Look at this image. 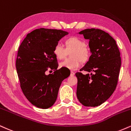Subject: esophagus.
<instances>
[{
	"mask_svg": "<svg viewBox=\"0 0 131 131\" xmlns=\"http://www.w3.org/2000/svg\"><path fill=\"white\" fill-rule=\"evenodd\" d=\"M74 75H75L74 72H73V71H71V72H70V75H71V76H73Z\"/></svg>",
	"mask_w": 131,
	"mask_h": 131,
	"instance_id": "obj_1",
	"label": "esophagus"
}]
</instances>
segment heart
<instances>
[{"instance_id":"heart-1","label":"heart","mask_w":131,"mask_h":131,"mask_svg":"<svg viewBox=\"0 0 131 131\" xmlns=\"http://www.w3.org/2000/svg\"><path fill=\"white\" fill-rule=\"evenodd\" d=\"M65 48L59 43L53 47V54L58 59L62 60L70 52L71 58L66 59L59 64V67L70 70H75L80 67L81 61L86 62L90 58V50L86 47V43L83 40L77 37H70L64 40Z\"/></svg>"}]
</instances>
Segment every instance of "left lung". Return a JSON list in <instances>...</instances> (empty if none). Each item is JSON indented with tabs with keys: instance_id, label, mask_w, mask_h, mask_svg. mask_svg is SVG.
I'll list each match as a JSON object with an SVG mask.
<instances>
[{
	"instance_id": "8db88e82",
	"label": "left lung",
	"mask_w": 131,
	"mask_h": 131,
	"mask_svg": "<svg viewBox=\"0 0 131 131\" xmlns=\"http://www.w3.org/2000/svg\"><path fill=\"white\" fill-rule=\"evenodd\" d=\"M79 34L90 40L92 53L80 70L93 73H75L78 79L77 96L86 107H97L105 102L116 89L121 64L120 52L114 38L104 30L87 29Z\"/></svg>"
}]
</instances>
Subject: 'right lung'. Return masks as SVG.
I'll use <instances>...</instances> for the list:
<instances>
[{"label":"right lung","instance_id":"add662e5","mask_svg":"<svg viewBox=\"0 0 131 131\" xmlns=\"http://www.w3.org/2000/svg\"><path fill=\"white\" fill-rule=\"evenodd\" d=\"M69 32L40 28L28 34L20 45L16 68L23 94L32 105L46 109L54 104L61 83L70 75L58 67L53 47ZM48 70L54 74L47 75Z\"/></svg>","mask_w":131,"mask_h":131}]
</instances>
